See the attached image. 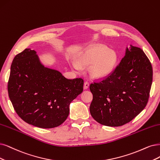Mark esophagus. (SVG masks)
<instances>
[{
  "label": "esophagus",
  "instance_id": "34e87169",
  "mask_svg": "<svg viewBox=\"0 0 160 160\" xmlns=\"http://www.w3.org/2000/svg\"><path fill=\"white\" fill-rule=\"evenodd\" d=\"M89 82H85V83H84V89H88V87H89Z\"/></svg>",
  "mask_w": 160,
  "mask_h": 160
}]
</instances>
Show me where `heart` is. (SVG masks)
Returning <instances> with one entry per match:
<instances>
[{
    "label": "heart",
    "mask_w": 160,
    "mask_h": 160,
    "mask_svg": "<svg viewBox=\"0 0 160 160\" xmlns=\"http://www.w3.org/2000/svg\"><path fill=\"white\" fill-rule=\"evenodd\" d=\"M117 61L116 53L103 45H96L88 47L77 58L79 66L86 67L92 64L89 72L96 78H103L109 76L114 70ZM75 70L79 68L76 63L72 64Z\"/></svg>",
    "instance_id": "b5f03b06"
}]
</instances>
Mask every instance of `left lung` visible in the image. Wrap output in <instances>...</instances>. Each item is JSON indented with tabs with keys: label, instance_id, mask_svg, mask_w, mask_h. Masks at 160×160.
I'll list each match as a JSON object with an SVG mask.
<instances>
[{
	"label": "left lung",
	"instance_id": "1",
	"mask_svg": "<svg viewBox=\"0 0 160 160\" xmlns=\"http://www.w3.org/2000/svg\"><path fill=\"white\" fill-rule=\"evenodd\" d=\"M153 70L140 48L131 46L109 76L91 83L93 94L90 111L98 122L120 127L131 121L146 106Z\"/></svg>",
	"mask_w": 160,
	"mask_h": 160
}]
</instances>
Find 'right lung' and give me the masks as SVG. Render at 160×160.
I'll list each match as a JSON object with an SVG mask.
<instances>
[{"label":"right lung","mask_w":160,"mask_h":160,"mask_svg":"<svg viewBox=\"0 0 160 160\" xmlns=\"http://www.w3.org/2000/svg\"><path fill=\"white\" fill-rule=\"evenodd\" d=\"M34 50L26 49L11 64L8 96L21 119L42 128L57 127L69 114V105L83 91L84 80L68 79L44 67Z\"/></svg>","instance_id":"right-lung-1"}]
</instances>
